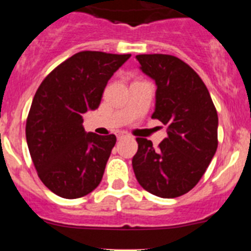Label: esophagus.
I'll use <instances>...</instances> for the list:
<instances>
[{"label": "esophagus", "instance_id": "esophagus-1", "mask_svg": "<svg viewBox=\"0 0 251 251\" xmlns=\"http://www.w3.org/2000/svg\"><path fill=\"white\" fill-rule=\"evenodd\" d=\"M126 136H127V133H126V132H118V134H117L118 139L123 138V137H126Z\"/></svg>", "mask_w": 251, "mask_h": 251}]
</instances>
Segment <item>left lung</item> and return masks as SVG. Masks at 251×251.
Listing matches in <instances>:
<instances>
[{
    "instance_id": "obj_1",
    "label": "left lung",
    "mask_w": 251,
    "mask_h": 251,
    "mask_svg": "<svg viewBox=\"0 0 251 251\" xmlns=\"http://www.w3.org/2000/svg\"><path fill=\"white\" fill-rule=\"evenodd\" d=\"M136 57L142 72L156 81L152 118L165 124L168 136L158 148L137 138L133 171L146 191L175 199L197 185L216 152V108L201 77L185 61L166 54Z\"/></svg>"
}]
</instances>
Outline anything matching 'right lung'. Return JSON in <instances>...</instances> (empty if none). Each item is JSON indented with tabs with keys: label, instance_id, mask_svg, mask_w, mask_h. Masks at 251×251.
Returning a JSON list of instances; mask_svg holds the SVG:
<instances>
[{
	"label": "right lung",
	"instance_id": "1",
	"mask_svg": "<svg viewBox=\"0 0 251 251\" xmlns=\"http://www.w3.org/2000/svg\"><path fill=\"white\" fill-rule=\"evenodd\" d=\"M130 54L80 51L40 84L26 121V141L44 185L64 199L98 187L114 147V134L86 133L83 114L97 109L106 83Z\"/></svg>",
	"mask_w": 251,
	"mask_h": 251
}]
</instances>
